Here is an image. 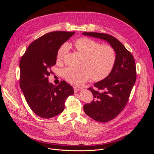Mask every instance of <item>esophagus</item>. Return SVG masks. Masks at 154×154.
Instances as JSON below:
<instances>
[{
	"label": "esophagus",
	"mask_w": 154,
	"mask_h": 154,
	"mask_svg": "<svg viewBox=\"0 0 154 154\" xmlns=\"http://www.w3.org/2000/svg\"><path fill=\"white\" fill-rule=\"evenodd\" d=\"M80 90H81L80 88L77 87H74V92H77L78 91H80Z\"/></svg>",
	"instance_id": "34e87169"
}]
</instances>
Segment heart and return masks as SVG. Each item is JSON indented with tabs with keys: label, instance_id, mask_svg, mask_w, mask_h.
Masks as SVG:
<instances>
[{
	"label": "heart",
	"instance_id": "heart-1",
	"mask_svg": "<svg viewBox=\"0 0 154 154\" xmlns=\"http://www.w3.org/2000/svg\"><path fill=\"white\" fill-rule=\"evenodd\" d=\"M74 47L84 57L81 69L66 67L62 71L65 80L74 85H81L91 77L92 80H103L112 70L116 60L114 49L110 45H101L97 42L88 38H81L74 42ZM68 51L63 44L57 53V61L61 62Z\"/></svg>",
	"mask_w": 154,
	"mask_h": 154
}]
</instances>
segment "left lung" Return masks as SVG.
Masks as SVG:
<instances>
[{"instance_id":"obj_1","label":"left lung","mask_w":154,"mask_h":154,"mask_svg":"<svg viewBox=\"0 0 154 154\" xmlns=\"http://www.w3.org/2000/svg\"><path fill=\"white\" fill-rule=\"evenodd\" d=\"M82 35L106 41L116 52V60L110 73L92 87L94 96L91 103L83 106L85 113L96 122L105 123L114 119L127 105L136 80V67L132 54L115 37L100 32H83Z\"/></svg>"}]
</instances>
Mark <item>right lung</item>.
<instances>
[{
  "label": "right lung",
  "mask_w": 154,
  "mask_h": 154,
  "mask_svg": "<svg viewBox=\"0 0 154 154\" xmlns=\"http://www.w3.org/2000/svg\"><path fill=\"white\" fill-rule=\"evenodd\" d=\"M75 32L53 31L28 46L20 62V87L30 109L37 116L51 118L61 114L73 87L66 81L56 86L48 81L61 45Z\"/></svg>",
  "instance_id": "obj_1"
}]
</instances>
